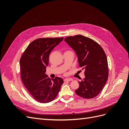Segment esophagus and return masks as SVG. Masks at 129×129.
Instances as JSON below:
<instances>
[{"label": "esophagus", "mask_w": 129, "mask_h": 129, "mask_svg": "<svg viewBox=\"0 0 129 129\" xmlns=\"http://www.w3.org/2000/svg\"><path fill=\"white\" fill-rule=\"evenodd\" d=\"M72 80V79H69V78H66V79H64V82H66V81H71Z\"/></svg>", "instance_id": "34e87169"}]
</instances>
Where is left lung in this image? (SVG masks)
<instances>
[{"label": "left lung", "instance_id": "obj_1", "mask_svg": "<svg viewBox=\"0 0 129 129\" xmlns=\"http://www.w3.org/2000/svg\"><path fill=\"white\" fill-rule=\"evenodd\" d=\"M64 41L75 52L80 67L85 77L78 81L76 94L84 99H92L102 91L108 78L107 57L103 48L96 42L81 35L68 37Z\"/></svg>", "mask_w": 129, "mask_h": 129}]
</instances>
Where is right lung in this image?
Returning a JSON list of instances; mask_svg holds the SVG:
<instances>
[{"instance_id": "add662e5", "label": "right lung", "mask_w": 129, "mask_h": 129, "mask_svg": "<svg viewBox=\"0 0 129 129\" xmlns=\"http://www.w3.org/2000/svg\"><path fill=\"white\" fill-rule=\"evenodd\" d=\"M63 38H41L32 41L20 60L23 83L33 98L42 103L51 102L59 92L63 80L56 77L50 80L46 74L49 56Z\"/></svg>"}]
</instances>
